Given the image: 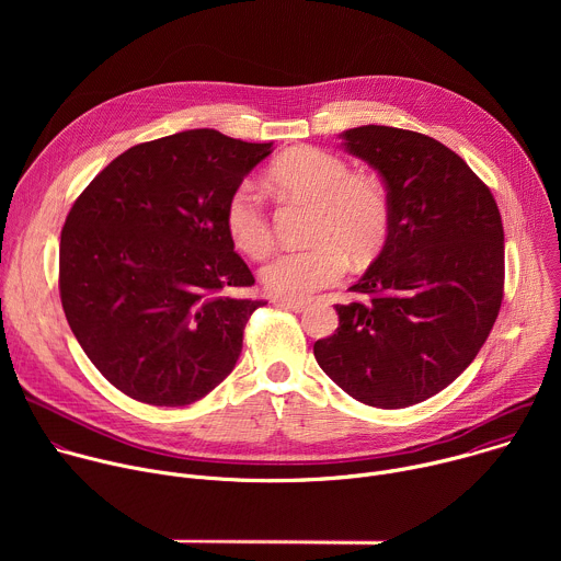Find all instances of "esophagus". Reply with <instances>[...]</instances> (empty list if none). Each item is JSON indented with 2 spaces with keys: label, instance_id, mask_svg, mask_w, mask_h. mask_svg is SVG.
Wrapping results in <instances>:
<instances>
[{
  "label": "esophagus",
  "instance_id": "1",
  "mask_svg": "<svg viewBox=\"0 0 561 561\" xmlns=\"http://www.w3.org/2000/svg\"><path fill=\"white\" fill-rule=\"evenodd\" d=\"M273 304H275L277 308H288V310H293V312H301V310H306V306H308L306 299H286V297H275Z\"/></svg>",
  "mask_w": 561,
  "mask_h": 561
}]
</instances>
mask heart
<instances>
[{
    "label": "heart",
    "mask_w": 561,
    "mask_h": 561,
    "mask_svg": "<svg viewBox=\"0 0 561 561\" xmlns=\"http://www.w3.org/2000/svg\"><path fill=\"white\" fill-rule=\"evenodd\" d=\"M273 188L314 204L310 249L273 257L262 268V284L277 297L304 299L337 284L348 257L368 264L379 255L390 230V202L370 178L353 175L342 157L322 148H293L268 171ZM232 244L260 260L273 247L271 219L249 184L237 186L224 208Z\"/></svg>",
    "instance_id": "heart-1"
}]
</instances>
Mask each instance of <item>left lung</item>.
I'll use <instances>...</instances> for the list:
<instances>
[{"label":"left lung","mask_w":561,"mask_h":561,"mask_svg":"<svg viewBox=\"0 0 561 561\" xmlns=\"http://www.w3.org/2000/svg\"><path fill=\"white\" fill-rule=\"evenodd\" d=\"M390 202L386 244L335 304L317 364L357 402L407 409L453 383L484 346L504 297V226L489 186L442 141L392 126L344 130Z\"/></svg>","instance_id":"1"}]
</instances>
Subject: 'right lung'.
<instances>
[{"instance_id": "right-lung-1", "label": "right lung", "mask_w": 561, "mask_h": 561, "mask_svg": "<svg viewBox=\"0 0 561 561\" xmlns=\"http://www.w3.org/2000/svg\"><path fill=\"white\" fill-rule=\"evenodd\" d=\"M273 152L213 128L137 144L72 204L59 242L68 327L95 368L150 407H188L234 368L264 299L224 224Z\"/></svg>"}]
</instances>
